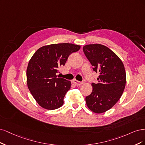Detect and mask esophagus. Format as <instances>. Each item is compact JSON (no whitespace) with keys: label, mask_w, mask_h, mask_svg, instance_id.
I'll use <instances>...</instances> for the list:
<instances>
[{"label":"esophagus","mask_w":145,"mask_h":145,"mask_svg":"<svg viewBox=\"0 0 145 145\" xmlns=\"http://www.w3.org/2000/svg\"><path fill=\"white\" fill-rule=\"evenodd\" d=\"M72 84H73V85L76 86H79L81 85L82 84V82L77 81V80H76V79H74V80H73V81H72Z\"/></svg>","instance_id":"obj_1"}]
</instances>
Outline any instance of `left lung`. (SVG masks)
Returning a JSON list of instances; mask_svg holds the SVG:
<instances>
[{
	"label": "left lung",
	"instance_id": "8db88e82",
	"mask_svg": "<svg viewBox=\"0 0 145 145\" xmlns=\"http://www.w3.org/2000/svg\"><path fill=\"white\" fill-rule=\"evenodd\" d=\"M83 52L93 71L99 73L98 82L91 84L93 90L86 97V104L94 113H102L112 108L122 95L126 84L123 64L114 52L100 44L86 45Z\"/></svg>",
	"mask_w": 145,
	"mask_h": 145
}]
</instances>
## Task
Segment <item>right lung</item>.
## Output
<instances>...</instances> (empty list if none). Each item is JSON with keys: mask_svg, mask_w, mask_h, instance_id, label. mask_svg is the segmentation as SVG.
I'll use <instances>...</instances> for the list:
<instances>
[{"mask_svg": "<svg viewBox=\"0 0 145 145\" xmlns=\"http://www.w3.org/2000/svg\"><path fill=\"white\" fill-rule=\"evenodd\" d=\"M81 46L58 43L39 48L31 58L26 70L27 84L34 98L41 107L53 110L61 106L71 82L57 76L58 69L64 66L71 54Z\"/></svg>", "mask_w": 145, "mask_h": 145, "instance_id": "1", "label": "right lung"}]
</instances>
